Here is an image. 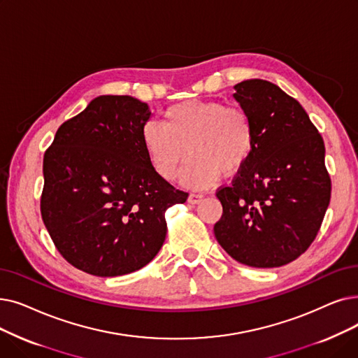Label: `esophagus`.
I'll return each instance as SVG.
<instances>
[{"mask_svg": "<svg viewBox=\"0 0 358 358\" xmlns=\"http://www.w3.org/2000/svg\"><path fill=\"white\" fill-rule=\"evenodd\" d=\"M201 200H203V194L192 193V194L189 196V203H192V205H197V203H200Z\"/></svg>", "mask_w": 358, "mask_h": 358, "instance_id": "esophagus-1", "label": "esophagus"}]
</instances>
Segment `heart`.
<instances>
[{
	"mask_svg": "<svg viewBox=\"0 0 358 358\" xmlns=\"http://www.w3.org/2000/svg\"><path fill=\"white\" fill-rule=\"evenodd\" d=\"M142 143L150 166L165 181H174L192 157L182 184L205 189L221 174L231 177L245 168L255 152L256 126L252 114L238 103L184 101L166 108L164 124H143Z\"/></svg>",
	"mask_w": 358,
	"mask_h": 358,
	"instance_id": "heart-1",
	"label": "heart"
}]
</instances>
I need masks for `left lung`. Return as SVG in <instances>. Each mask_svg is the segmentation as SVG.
<instances>
[{"label":"left lung","instance_id":"1","mask_svg":"<svg viewBox=\"0 0 358 358\" xmlns=\"http://www.w3.org/2000/svg\"><path fill=\"white\" fill-rule=\"evenodd\" d=\"M234 89L255 120L256 146L231 185L216 190L224 213L215 237L243 265L279 268L315 241L329 206L324 143L300 102L276 85L252 79Z\"/></svg>","mask_w":358,"mask_h":358}]
</instances>
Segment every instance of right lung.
Wrapping results in <instances>:
<instances>
[{"label": "right lung", "mask_w": 358, "mask_h": 358, "mask_svg": "<svg viewBox=\"0 0 358 358\" xmlns=\"http://www.w3.org/2000/svg\"><path fill=\"white\" fill-rule=\"evenodd\" d=\"M148 103L103 95L67 120L43 155L41 213L59 255L95 276L146 266L166 236L165 210L184 203L142 143Z\"/></svg>", "instance_id": "add662e5"}]
</instances>
